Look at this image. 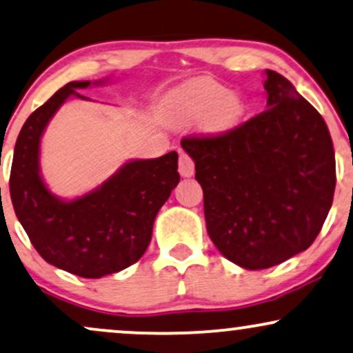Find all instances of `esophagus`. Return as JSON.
Returning a JSON list of instances; mask_svg holds the SVG:
<instances>
[{
  "label": "esophagus",
  "mask_w": 353,
  "mask_h": 353,
  "mask_svg": "<svg viewBox=\"0 0 353 353\" xmlns=\"http://www.w3.org/2000/svg\"><path fill=\"white\" fill-rule=\"evenodd\" d=\"M194 161L188 152H181L179 156V174L182 177H192L194 176Z\"/></svg>",
  "instance_id": "esophagus-1"
}]
</instances>
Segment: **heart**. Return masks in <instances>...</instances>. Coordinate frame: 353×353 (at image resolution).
I'll list each match as a JSON object with an SVG mask.
<instances>
[{"label":"heart","instance_id":"b5f03b06","mask_svg":"<svg viewBox=\"0 0 353 353\" xmlns=\"http://www.w3.org/2000/svg\"><path fill=\"white\" fill-rule=\"evenodd\" d=\"M169 113L181 125L203 120L209 133H227L245 114V101L239 93L212 79H195L182 85L169 99Z\"/></svg>","mask_w":353,"mask_h":353}]
</instances>
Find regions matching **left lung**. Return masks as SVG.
Returning <instances> with one entry per match:
<instances>
[{"label":"left lung","instance_id":"1","mask_svg":"<svg viewBox=\"0 0 353 353\" xmlns=\"http://www.w3.org/2000/svg\"><path fill=\"white\" fill-rule=\"evenodd\" d=\"M266 110L215 136H188L207 232L227 260L266 270L307 250L334 201L335 154L321 113L274 70Z\"/></svg>","mask_w":353,"mask_h":353}]
</instances>
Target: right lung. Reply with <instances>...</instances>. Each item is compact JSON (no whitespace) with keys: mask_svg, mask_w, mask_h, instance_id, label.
<instances>
[{"mask_svg":"<svg viewBox=\"0 0 353 353\" xmlns=\"http://www.w3.org/2000/svg\"><path fill=\"white\" fill-rule=\"evenodd\" d=\"M100 83V82H97ZM90 82H69L31 113L12 156L10 194L16 217L37 253L50 265L82 278L128 268L151 241L152 223L179 182L177 152L136 159L92 192L62 201L46 188L39 169L41 136L55 112Z\"/></svg>","mask_w":353,"mask_h":353,"instance_id":"right-lung-1","label":"right lung"}]
</instances>
